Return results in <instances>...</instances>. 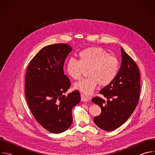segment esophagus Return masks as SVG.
Returning <instances> with one entry per match:
<instances>
[{
	"mask_svg": "<svg viewBox=\"0 0 155 155\" xmlns=\"http://www.w3.org/2000/svg\"><path fill=\"white\" fill-rule=\"evenodd\" d=\"M90 97L84 96L83 94H81V101L83 102H89L90 101Z\"/></svg>",
	"mask_w": 155,
	"mask_h": 155,
	"instance_id": "34e87169",
	"label": "esophagus"
}]
</instances>
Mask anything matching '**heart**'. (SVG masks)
I'll list each match as a JSON object with an SVG mask.
<instances>
[{
  "label": "heart",
  "instance_id": "heart-1",
  "mask_svg": "<svg viewBox=\"0 0 155 155\" xmlns=\"http://www.w3.org/2000/svg\"><path fill=\"white\" fill-rule=\"evenodd\" d=\"M78 61L70 59L66 63V72L75 80L81 78L83 70H87V78L74 84V88L86 95L93 93L98 84L105 86L111 83L119 69L118 59L98 47H89L77 54Z\"/></svg>",
  "mask_w": 155,
  "mask_h": 155
}]
</instances>
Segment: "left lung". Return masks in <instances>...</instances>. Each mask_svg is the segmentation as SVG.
I'll list each match as a JSON object with an SVG mask.
<instances>
[{
  "mask_svg": "<svg viewBox=\"0 0 155 155\" xmlns=\"http://www.w3.org/2000/svg\"><path fill=\"white\" fill-rule=\"evenodd\" d=\"M121 64L114 80L99 91L107 98L94 97L92 102L100 106L102 112L94 118L95 124L104 130H113L121 126L136 109L140 90V72L136 63L124 50Z\"/></svg>",
  "mask_w": 155,
  "mask_h": 155,
  "instance_id": "8db88e82",
  "label": "left lung"
}]
</instances>
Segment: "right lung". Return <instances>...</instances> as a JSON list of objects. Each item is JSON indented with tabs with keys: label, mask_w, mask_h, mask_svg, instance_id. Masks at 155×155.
<instances>
[{
	"label": "right lung",
	"mask_w": 155,
	"mask_h": 155,
	"mask_svg": "<svg viewBox=\"0 0 155 155\" xmlns=\"http://www.w3.org/2000/svg\"><path fill=\"white\" fill-rule=\"evenodd\" d=\"M72 47L58 43L43 47L31 60L25 77V96L37 121L51 133L67 130L72 123V110L80 100L75 90L65 96L71 81L64 64Z\"/></svg>",
	"instance_id": "add662e5"
}]
</instances>
